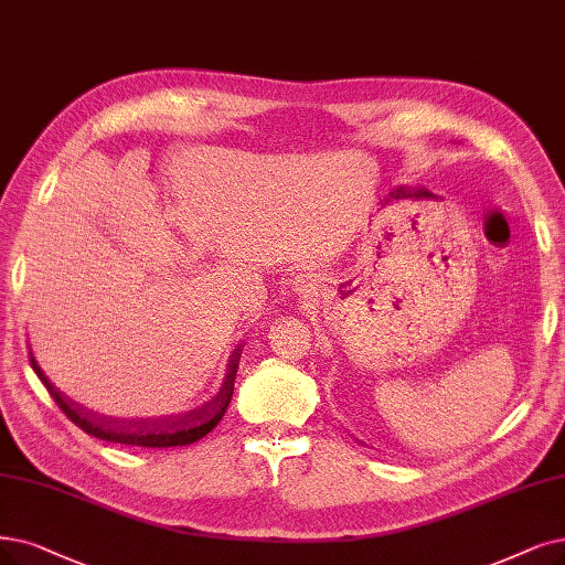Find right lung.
Masks as SVG:
<instances>
[{
	"mask_svg": "<svg viewBox=\"0 0 565 565\" xmlns=\"http://www.w3.org/2000/svg\"><path fill=\"white\" fill-rule=\"evenodd\" d=\"M243 350L236 348L234 354L230 356L227 364V375H224L222 387L215 398L206 401L201 408H194L190 413H183L178 417H164V419H139V422H118V419H106V417H95L87 411L78 408V405L70 398L60 396V392L51 385L49 377L43 375V371L36 366L34 356L30 354L32 369L36 371L39 380L46 385L49 394L55 398V403L62 408V413L70 417L78 428H83L85 434L95 436L99 440L108 443H122V445H139V447H178V445H190L196 443L199 438H204L211 434L215 424L222 419L224 411L232 401L234 394V382H236V371H238V361H241Z\"/></svg>",
	"mask_w": 565,
	"mask_h": 565,
	"instance_id": "1",
	"label": "right lung"
}]
</instances>
